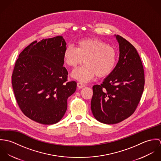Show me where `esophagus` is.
<instances>
[{
	"mask_svg": "<svg viewBox=\"0 0 161 161\" xmlns=\"http://www.w3.org/2000/svg\"><path fill=\"white\" fill-rule=\"evenodd\" d=\"M85 86H85L84 84L81 83V82H77V87H78L79 89H82V88L84 87Z\"/></svg>",
	"mask_w": 161,
	"mask_h": 161,
	"instance_id": "1",
	"label": "esophagus"
}]
</instances>
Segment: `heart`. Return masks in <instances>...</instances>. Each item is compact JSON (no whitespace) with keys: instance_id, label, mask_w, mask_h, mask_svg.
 <instances>
[{"instance_id":"b5f03b06","label":"heart","mask_w":161,"mask_h":161,"mask_svg":"<svg viewBox=\"0 0 161 161\" xmlns=\"http://www.w3.org/2000/svg\"><path fill=\"white\" fill-rule=\"evenodd\" d=\"M64 63L75 68L84 60L85 65L74 70L72 76L82 82H87L97 75L104 77L114 70L117 63V53L114 47L95 38L80 40L76 48L67 46L64 51Z\"/></svg>"}]
</instances>
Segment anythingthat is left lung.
<instances>
[{
	"instance_id": "left-lung-1",
	"label": "left lung",
	"mask_w": 161,
	"mask_h": 161,
	"mask_svg": "<svg viewBox=\"0 0 161 161\" xmlns=\"http://www.w3.org/2000/svg\"><path fill=\"white\" fill-rule=\"evenodd\" d=\"M119 60L100 85L93 86L92 114L98 121L111 125L130 117L136 110L144 86V73L136 48L119 35Z\"/></svg>"
}]
</instances>
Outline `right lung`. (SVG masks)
I'll return each mask as SVG.
<instances>
[{"label":"right lung","instance_id":"obj_1","mask_svg":"<svg viewBox=\"0 0 161 161\" xmlns=\"http://www.w3.org/2000/svg\"><path fill=\"white\" fill-rule=\"evenodd\" d=\"M66 45L62 36L35 41L16 61L12 75L16 100L23 114L37 123L59 122L76 90V82H67L68 72L63 67Z\"/></svg>","mask_w":161,"mask_h":161}]
</instances>
